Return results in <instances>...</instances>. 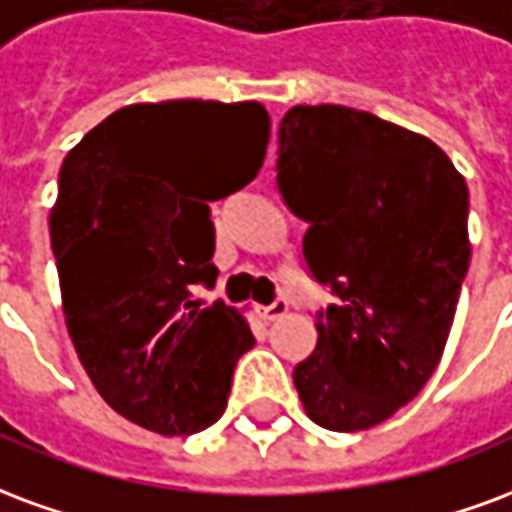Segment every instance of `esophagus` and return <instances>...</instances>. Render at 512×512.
I'll list each match as a JSON object with an SVG mask.
<instances>
[{"label": "esophagus", "mask_w": 512, "mask_h": 512, "mask_svg": "<svg viewBox=\"0 0 512 512\" xmlns=\"http://www.w3.org/2000/svg\"><path fill=\"white\" fill-rule=\"evenodd\" d=\"M286 311H289V302L286 300H275L272 305H261L259 308V316L264 319V322H275V319H281V316H286Z\"/></svg>", "instance_id": "1"}]
</instances>
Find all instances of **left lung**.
Segmentation results:
<instances>
[{"label":"left lung","mask_w":512,"mask_h":512,"mask_svg":"<svg viewBox=\"0 0 512 512\" xmlns=\"http://www.w3.org/2000/svg\"><path fill=\"white\" fill-rule=\"evenodd\" d=\"M278 188L308 223L302 253L341 297L294 368L305 414L365 431L423 390L469 270V188L431 138L368 111L294 106L278 130Z\"/></svg>","instance_id":"left-lung-1"}]
</instances>
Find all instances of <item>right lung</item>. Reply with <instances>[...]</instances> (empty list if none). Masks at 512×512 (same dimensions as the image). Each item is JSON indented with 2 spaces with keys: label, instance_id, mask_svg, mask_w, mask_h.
Returning a JSON list of instances; mask_svg holds the SVG:
<instances>
[{
  "label": "right lung",
  "instance_id": "1",
  "mask_svg": "<svg viewBox=\"0 0 512 512\" xmlns=\"http://www.w3.org/2000/svg\"><path fill=\"white\" fill-rule=\"evenodd\" d=\"M267 144L256 100H163L114 111L62 163L48 229L67 333L100 398L147 431L210 428L256 343L193 286L218 278L207 201L245 188Z\"/></svg>",
  "mask_w": 512,
  "mask_h": 512
}]
</instances>
